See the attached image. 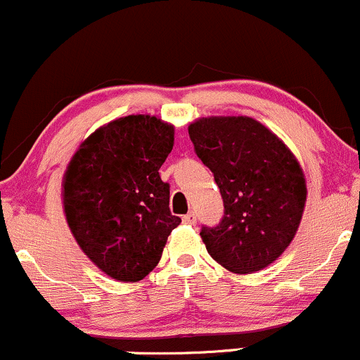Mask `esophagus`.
Returning a JSON list of instances; mask_svg holds the SVG:
<instances>
[{
  "label": "esophagus",
  "mask_w": 360,
  "mask_h": 360,
  "mask_svg": "<svg viewBox=\"0 0 360 360\" xmlns=\"http://www.w3.org/2000/svg\"><path fill=\"white\" fill-rule=\"evenodd\" d=\"M181 221L187 223V225H195V223H197L195 212H187V214H185L184 218H181Z\"/></svg>",
  "instance_id": "34e87169"
}]
</instances>
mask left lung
I'll use <instances>...</instances> for the list:
<instances>
[{"label":"left lung","instance_id":"1","mask_svg":"<svg viewBox=\"0 0 360 360\" xmlns=\"http://www.w3.org/2000/svg\"><path fill=\"white\" fill-rule=\"evenodd\" d=\"M195 154L225 204L218 226H202L210 256L231 273H254L290 245L304 214V172L283 141L249 117L199 118L188 125Z\"/></svg>","mask_w":360,"mask_h":360}]
</instances>
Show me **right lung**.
<instances>
[{
  "instance_id": "obj_1",
  "label": "right lung",
  "mask_w": 360,
  "mask_h": 360,
  "mask_svg": "<svg viewBox=\"0 0 360 360\" xmlns=\"http://www.w3.org/2000/svg\"><path fill=\"white\" fill-rule=\"evenodd\" d=\"M175 129L150 115L99 127L80 144L63 176V211L84 254L118 281L142 280L160 262L181 219L169 211L160 168Z\"/></svg>"
}]
</instances>
